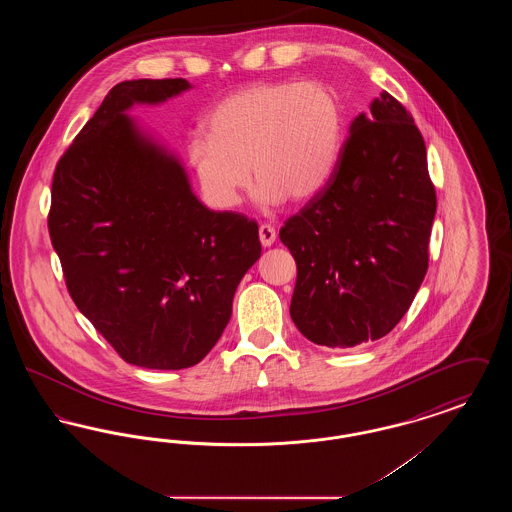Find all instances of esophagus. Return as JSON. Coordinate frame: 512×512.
<instances>
[{
    "label": "esophagus",
    "mask_w": 512,
    "mask_h": 512,
    "mask_svg": "<svg viewBox=\"0 0 512 512\" xmlns=\"http://www.w3.org/2000/svg\"><path fill=\"white\" fill-rule=\"evenodd\" d=\"M259 240H261L263 247H270V245L274 244V242H276V230H274V226L261 224V226H259Z\"/></svg>",
    "instance_id": "esophagus-1"
}]
</instances>
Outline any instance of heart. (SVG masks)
Returning a JSON list of instances; mask_svg holds the SVG:
<instances>
[{"mask_svg":"<svg viewBox=\"0 0 512 512\" xmlns=\"http://www.w3.org/2000/svg\"><path fill=\"white\" fill-rule=\"evenodd\" d=\"M188 144V165L203 197L234 209L251 175L263 205L309 201L340 161L345 109L340 94L317 80L257 82L220 99Z\"/></svg>","mask_w":512,"mask_h":512,"instance_id":"b5f03b06","label":"heart"}]
</instances>
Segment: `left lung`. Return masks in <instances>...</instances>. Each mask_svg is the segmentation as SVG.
Returning <instances> with one entry per match:
<instances>
[{
  "mask_svg": "<svg viewBox=\"0 0 512 512\" xmlns=\"http://www.w3.org/2000/svg\"><path fill=\"white\" fill-rule=\"evenodd\" d=\"M434 217L422 134L382 92L351 122L326 188L280 230L297 263V330L332 349L390 334L426 276Z\"/></svg>",
  "mask_w": 512,
  "mask_h": 512,
  "instance_id": "1",
  "label": "left lung"
}]
</instances>
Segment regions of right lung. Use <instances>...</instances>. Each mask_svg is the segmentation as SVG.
I'll use <instances>...</instances> for the list:
<instances>
[{
  "label": "right lung",
  "mask_w": 512,
  "mask_h": 512,
  "mask_svg": "<svg viewBox=\"0 0 512 512\" xmlns=\"http://www.w3.org/2000/svg\"><path fill=\"white\" fill-rule=\"evenodd\" d=\"M184 78L124 80L57 163L49 236L78 311L130 365L194 366L215 347L259 226L211 211L178 155L128 115L188 92Z\"/></svg>",
  "instance_id": "obj_1"
}]
</instances>
